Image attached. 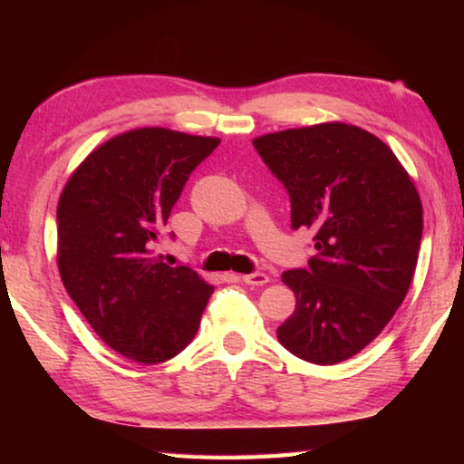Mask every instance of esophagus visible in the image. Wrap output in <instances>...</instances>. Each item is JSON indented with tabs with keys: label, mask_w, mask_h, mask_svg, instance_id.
Returning <instances> with one entry per match:
<instances>
[{
	"label": "esophagus",
	"mask_w": 464,
	"mask_h": 464,
	"mask_svg": "<svg viewBox=\"0 0 464 464\" xmlns=\"http://www.w3.org/2000/svg\"><path fill=\"white\" fill-rule=\"evenodd\" d=\"M239 278H241V282H246V285H249V286H264V285H268V282H270V276H268V274H264V272L246 274V276H239Z\"/></svg>",
	"instance_id": "obj_1"
}]
</instances>
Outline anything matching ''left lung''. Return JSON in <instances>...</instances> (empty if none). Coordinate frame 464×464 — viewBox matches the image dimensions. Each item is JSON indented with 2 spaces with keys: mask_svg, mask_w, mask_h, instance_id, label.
Here are the masks:
<instances>
[{
  "mask_svg": "<svg viewBox=\"0 0 464 464\" xmlns=\"http://www.w3.org/2000/svg\"><path fill=\"white\" fill-rule=\"evenodd\" d=\"M254 147L288 190L293 229L315 231L309 268L282 274L296 307L278 342L313 364L343 362L382 332L410 290L420 194L389 145L354 124L270 132Z\"/></svg>",
  "mask_w": 464,
  "mask_h": 464,
  "instance_id": "8db88e82",
  "label": "left lung"
}]
</instances>
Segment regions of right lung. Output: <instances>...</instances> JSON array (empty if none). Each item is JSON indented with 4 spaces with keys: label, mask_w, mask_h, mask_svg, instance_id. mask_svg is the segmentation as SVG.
Instances as JSON below:
<instances>
[{
    "label": "right lung",
    "mask_w": 464,
    "mask_h": 464,
    "mask_svg": "<svg viewBox=\"0 0 464 464\" xmlns=\"http://www.w3.org/2000/svg\"><path fill=\"white\" fill-rule=\"evenodd\" d=\"M221 139L145 127L93 149L57 204V266L100 340L139 364L178 356L215 286L153 256L192 169Z\"/></svg>",
    "instance_id": "1"
}]
</instances>
